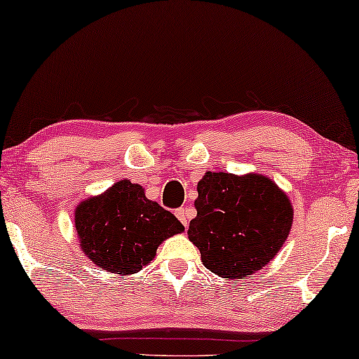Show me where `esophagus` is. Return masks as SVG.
<instances>
[{"label": "esophagus", "instance_id": "esophagus-1", "mask_svg": "<svg viewBox=\"0 0 359 359\" xmlns=\"http://www.w3.org/2000/svg\"><path fill=\"white\" fill-rule=\"evenodd\" d=\"M175 215H177V219L182 222V225H189V220H190V209H187V208H180V209H177L175 210Z\"/></svg>", "mask_w": 359, "mask_h": 359}]
</instances>
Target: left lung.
I'll list each match as a JSON object with an SVG mask.
<instances>
[{
    "instance_id": "left-lung-1",
    "label": "left lung",
    "mask_w": 359,
    "mask_h": 359,
    "mask_svg": "<svg viewBox=\"0 0 359 359\" xmlns=\"http://www.w3.org/2000/svg\"><path fill=\"white\" fill-rule=\"evenodd\" d=\"M196 190V217L187 233L208 270L244 280L275 259L294 222L286 191L259 172L225 170H208Z\"/></svg>"
}]
</instances>
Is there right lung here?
<instances>
[{"label": "right lung", "instance_id": "right-lung-1", "mask_svg": "<svg viewBox=\"0 0 359 359\" xmlns=\"http://www.w3.org/2000/svg\"><path fill=\"white\" fill-rule=\"evenodd\" d=\"M79 248L102 270L128 276L151 264L168 238L185 230L174 214L129 179L115 182L75 209Z\"/></svg>", "mask_w": 359, "mask_h": 359}]
</instances>
